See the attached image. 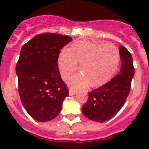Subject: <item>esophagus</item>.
Masks as SVG:
<instances>
[{"instance_id":"esophagus-1","label":"esophagus","mask_w":149,"mask_h":149,"mask_svg":"<svg viewBox=\"0 0 149 149\" xmlns=\"http://www.w3.org/2000/svg\"><path fill=\"white\" fill-rule=\"evenodd\" d=\"M75 94H76V91L72 89V88H70V90H69V94H70V96L75 95Z\"/></svg>"}]
</instances>
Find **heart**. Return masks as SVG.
Instances as JSON below:
<instances>
[{"instance_id": "b5f03b06", "label": "heart", "mask_w": 149, "mask_h": 149, "mask_svg": "<svg viewBox=\"0 0 149 149\" xmlns=\"http://www.w3.org/2000/svg\"><path fill=\"white\" fill-rule=\"evenodd\" d=\"M120 62V53L110 43L79 40L75 42L68 50L63 49L58 58L60 72L67 79L77 69L80 63L81 73L76 74L69 80L73 88L98 87L107 83L117 71Z\"/></svg>"}]
</instances>
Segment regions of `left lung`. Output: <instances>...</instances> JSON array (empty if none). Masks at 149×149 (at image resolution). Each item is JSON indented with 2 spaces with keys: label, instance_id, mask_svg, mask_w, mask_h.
Here are the masks:
<instances>
[{
  "label": "left lung",
  "instance_id": "obj_1",
  "mask_svg": "<svg viewBox=\"0 0 149 149\" xmlns=\"http://www.w3.org/2000/svg\"><path fill=\"white\" fill-rule=\"evenodd\" d=\"M120 73L102 86L88 92L82 112L91 120L104 123L115 116L123 107L130 91L135 73L133 58L125 47L120 46Z\"/></svg>",
  "mask_w": 149,
  "mask_h": 149
}]
</instances>
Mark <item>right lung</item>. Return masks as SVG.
Masks as SVG:
<instances>
[{"mask_svg":"<svg viewBox=\"0 0 149 149\" xmlns=\"http://www.w3.org/2000/svg\"><path fill=\"white\" fill-rule=\"evenodd\" d=\"M69 36L43 33L22 47L16 66L21 102L29 115L39 122L56 118L69 95L58 65V57Z\"/></svg>","mask_w":149,"mask_h":149,"instance_id":"obj_1","label":"right lung"}]
</instances>
